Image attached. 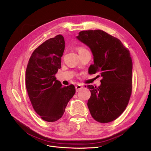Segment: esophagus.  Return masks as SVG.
Masks as SVG:
<instances>
[{"label": "esophagus", "mask_w": 151, "mask_h": 151, "mask_svg": "<svg viewBox=\"0 0 151 151\" xmlns=\"http://www.w3.org/2000/svg\"><path fill=\"white\" fill-rule=\"evenodd\" d=\"M83 88V87L81 86V85H80V84H77L76 86H75V89H76V92H78L79 91H80L81 89H82Z\"/></svg>", "instance_id": "esophagus-1"}]
</instances>
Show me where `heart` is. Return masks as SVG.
Wrapping results in <instances>:
<instances>
[{
    "label": "heart",
    "mask_w": 151,
    "mask_h": 151,
    "mask_svg": "<svg viewBox=\"0 0 151 151\" xmlns=\"http://www.w3.org/2000/svg\"><path fill=\"white\" fill-rule=\"evenodd\" d=\"M78 51L79 54H80V53H82V52H86V51H88L87 50L86 48H84V47H79L78 48Z\"/></svg>",
    "instance_id": "heart-1"
}]
</instances>
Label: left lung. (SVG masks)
I'll return each mask as SVG.
<instances>
[{
	"instance_id": "8db88e82",
	"label": "left lung",
	"mask_w": 151,
	"mask_h": 151,
	"mask_svg": "<svg viewBox=\"0 0 151 151\" xmlns=\"http://www.w3.org/2000/svg\"><path fill=\"white\" fill-rule=\"evenodd\" d=\"M76 38L92 52L91 74L99 72L102 77L99 88L87 86L91 92L88 101L90 113L97 122L113 121L124 111L132 93L130 52L118 38L101 30L81 31Z\"/></svg>"
}]
</instances>
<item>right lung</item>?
Segmentation results:
<instances>
[{
	"instance_id": "1",
	"label": "right lung",
	"mask_w": 151,
	"mask_h": 151,
	"mask_svg": "<svg viewBox=\"0 0 151 151\" xmlns=\"http://www.w3.org/2000/svg\"><path fill=\"white\" fill-rule=\"evenodd\" d=\"M64 38L58 35L47 40L32 54L26 71V86L31 104L43 120L55 122L62 117L76 90L62 87L55 75L61 67Z\"/></svg>"
}]
</instances>
